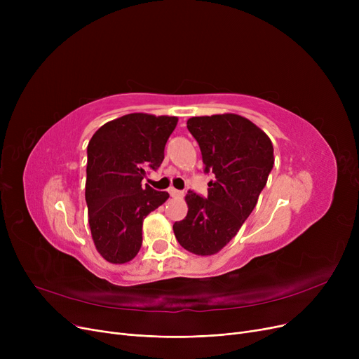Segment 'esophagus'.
Here are the masks:
<instances>
[{"mask_svg": "<svg viewBox=\"0 0 359 359\" xmlns=\"http://www.w3.org/2000/svg\"><path fill=\"white\" fill-rule=\"evenodd\" d=\"M168 194H170V196H173V198H182L183 196V192L176 191V189H173V187L168 191Z\"/></svg>", "mask_w": 359, "mask_h": 359, "instance_id": "1", "label": "esophagus"}]
</instances>
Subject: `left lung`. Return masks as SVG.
<instances>
[{
  "mask_svg": "<svg viewBox=\"0 0 359 359\" xmlns=\"http://www.w3.org/2000/svg\"><path fill=\"white\" fill-rule=\"evenodd\" d=\"M198 141L205 173H212L208 196L189 191L187 215L175 222L180 246L199 256L219 252L252 214L273 167L269 137L249 119L225 115L196 116L187 121Z\"/></svg>",
  "mask_w": 359,
  "mask_h": 359,
  "instance_id": "8db88e82",
  "label": "left lung"
}]
</instances>
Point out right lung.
<instances>
[{
	"label": "right lung",
	"instance_id": "add662e5",
	"mask_svg": "<svg viewBox=\"0 0 359 359\" xmlns=\"http://www.w3.org/2000/svg\"><path fill=\"white\" fill-rule=\"evenodd\" d=\"M176 125V116L129 113L99 128L87 145L88 224L94 246L110 263L138 255L144 218L168 198L141 183L163 163Z\"/></svg>",
	"mask_w": 359,
	"mask_h": 359
}]
</instances>
